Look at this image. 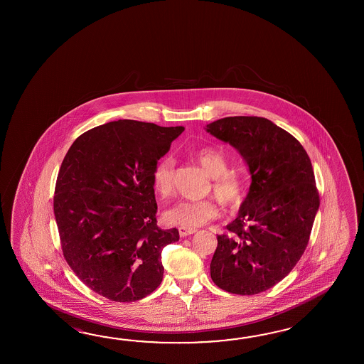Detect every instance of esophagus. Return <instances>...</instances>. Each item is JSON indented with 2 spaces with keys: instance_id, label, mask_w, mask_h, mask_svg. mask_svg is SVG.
Here are the masks:
<instances>
[{
  "instance_id": "obj_1",
  "label": "esophagus",
  "mask_w": 364,
  "mask_h": 364,
  "mask_svg": "<svg viewBox=\"0 0 364 364\" xmlns=\"http://www.w3.org/2000/svg\"><path fill=\"white\" fill-rule=\"evenodd\" d=\"M179 235L181 237H188L193 232H196V229H186V228H178Z\"/></svg>"
}]
</instances>
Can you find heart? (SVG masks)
Here are the masks:
<instances>
[{
    "instance_id": "heart-1",
    "label": "heart",
    "mask_w": 364,
    "mask_h": 364,
    "mask_svg": "<svg viewBox=\"0 0 364 364\" xmlns=\"http://www.w3.org/2000/svg\"><path fill=\"white\" fill-rule=\"evenodd\" d=\"M195 159L203 169L213 178L212 190L217 200L225 208L235 209L246 198V185L238 173L229 171V161L224 149L218 146L200 148L195 152ZM174 159L165 156L156 164L152 182L156 193L169 196L174 188ZM218 216L216 203L212 199L182 200L165 212V220L171 225L196 229Z\"/></svg>"
}]
</instances>
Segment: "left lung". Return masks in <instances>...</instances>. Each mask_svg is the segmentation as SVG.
<instances>
[{
  "label": "left lung",
  "instance_id": "obj_1",
  "mask_svg": "<svg viewBox=\"0 0 364 364\" xmlns=\"http://www.w3.org/2000/svg\"><path fill=\"white\" fill-rule=\"evenodd\" d=\"M205 130L235 148L251 174L238 216L217 235L210 277L228 293L259 294L285 279L309 245L320 205L312 164L291 134L263 117H226Z\"/></svg>",
  "mask_w": 364,
  "mask_h": 364
}]
</instances>
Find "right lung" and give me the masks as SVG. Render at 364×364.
Here are the masks:
<instances>
[{
    "mask_svg": "<svg viewBox=\"0 0 364 364\" xmlns=\"http://www.w3.org/2000/svg\"><path fill=\"white\" fill-rule=\"evenodd\" d=\"M183 130L113 121L77 136L62 161L53 199L62 252L110 301H139L163 281L161 251L179 232L157 226L152 173Z\"/></svg>",
    "mask_w": 364,
    "mask_h": 364,
    "instance_id": "obj_1",
    "label": "right lung"
}]
</instances>
